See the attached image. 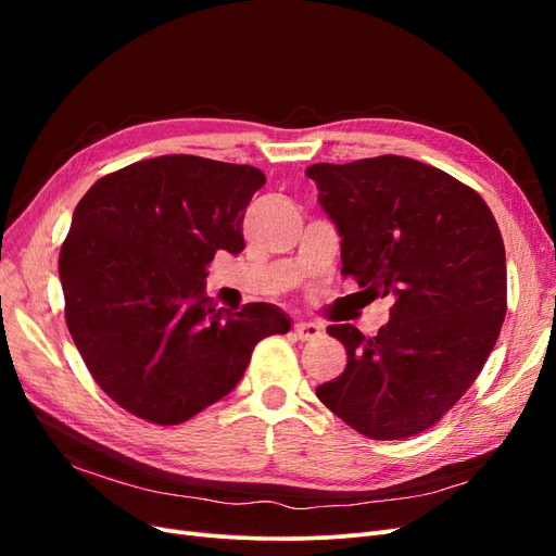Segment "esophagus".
I'll return each instance as SVG.
<instances>
[{"mask_svg": "<svg viewBox=\"0 0 556 556\" xmlns=\"http://www.w3.org/2000/svg\"><path fill=\"white\" fill-rule=\"evenodd\" d=\"M292 333L299 341H313L319 333H323V327H319L317 323H304V319H299V323H294V327H292Z\"/></svg>", "mask_w": 556, "mask_h": 556, "instance_id": "34e87169", "label": "esophagus"}]
</instances>
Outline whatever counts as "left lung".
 Here are the masks:
<instances>
[{"mask_svg":"<svg viewBox=\"0 0 556 556\" xmlns=\"http://www.w3.org/2000/svg\"><path fill=\"white\" fill-rule=\"evenodd\" d=\"M306 176L339 227L343 276L392 296L376 336L352 325L327 333L345 345V371L317 399L374 441L422 433L457 403L506 317V248L484 199L410 157L313 164Z\"/></svg>","mask_w":556,"mask_h":556,"instance_id":"8db88e82","label":"left lung"}]
</instances>
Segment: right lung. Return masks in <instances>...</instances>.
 I'll use <instances>...</instances> for the list:
<instances>
[{
  "label": "right lung",
  "instance_id": "add662e5",
  "mask_svg": "<svg viewBox=\"0 0 556 556\" xmlns=\"http://www.w3.org/2000/svg\"><path fill=\"white\" fill-rule=\"evenodd\" d=\"M266 176L197 155L134 162L78 201L60 250L64 317L94 382L127 413L172 427L227 396L252 350L290 331L271 304L206 296V266L245 248L243 215Z\"/></svg>",
  "mask_w": 556,
  "mask_h": 556
}]
</instances>
